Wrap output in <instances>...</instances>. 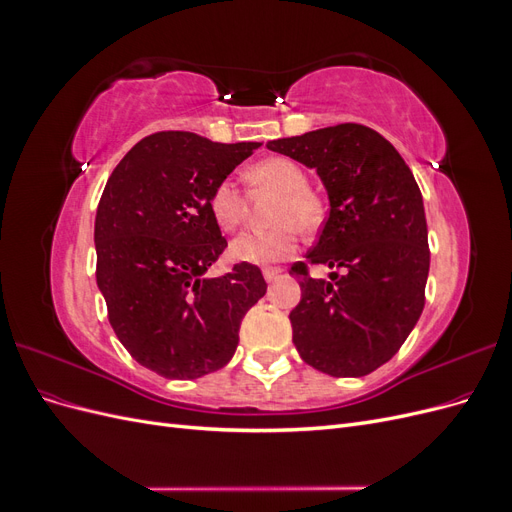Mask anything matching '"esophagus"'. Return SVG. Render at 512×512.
<instances>
[{
    "mask_svg": "<svg viewBox=\"0 0 512 512\" xmlns=\"http://www.w3.org/2000/svg\"><path fill=\"white\" fill-rule=\"evenodd\" d=\"M262 275H265V280H267V282H275L277 277L282 275V269H277V267H267V269H262Z\"/></svg>",
    "mask_w": 512,
    "mask_h": 512,
    "instance_id": "esophagus-1",
    "label": "esophagus"
}]
</instances>
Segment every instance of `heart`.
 <instances>
[{
	"instance_id": "b5f03b06",
	"label": "heart",
	"mask_w": 512,
	"mask_h": 512,
	"mask_svg": "<svg viewBox=\"0 0 512 512\" xmlns=\"http://www.w3.org/2000/svg\"><path fill=\"white\" fill-rule=\"evenodd\" d=\"M245 181L252 188H269L280 196L271 209V228L245 230L230 243V256L247 265H273L297 250V228L316 230L324 218V203L307 185L305 170L290 158H265L245 168ZM213 220L224 230H235L245 218V198L237 183L222 179L209 196Z\"/></svg>"
}]
</instances>
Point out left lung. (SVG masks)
Here are the masks:
<instances>
[{"instance_id":"8db88e82","label":"left lung","mask_w":512,"mask_h":512,"mask_svg":"<svg viewBox=\"0 0 512 512\" xmlns=\"http://www.w3.org/2000/svg\"><path fill=\"white\" fill-rule=\"evenodd\" d=\"M271 151L316 168L329 194V218L310 264L294 262L301 301L290 312L301 359L335 378H359L391 361L421 318L429 275L423 196L412 170L376 130L359 123L267 143Z\"/></svg>"}]
</instances>
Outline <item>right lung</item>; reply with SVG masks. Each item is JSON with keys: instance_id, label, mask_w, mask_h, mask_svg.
Instances as JSON below:
<instances>
[{"instance_id": "obj_1", "label": "right lung", "mask_w": 512, "mask_h": 512, "mask_svg": "<svg viewBox=\"0 0 512 512\" xmlns=\"http://www.w3.org/2000/svg\"><path fill=\"white\" fill-rule=\"evenodd\" d=\"M260 143L156 132L115 166L96 213V280L132 359L170 380L224 367L267 282L256 265L205 277L226 247L209 209L215 185Z\"/></svg>"}]
</instances>
